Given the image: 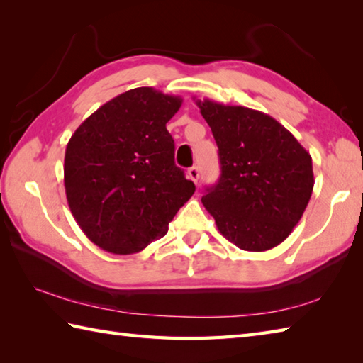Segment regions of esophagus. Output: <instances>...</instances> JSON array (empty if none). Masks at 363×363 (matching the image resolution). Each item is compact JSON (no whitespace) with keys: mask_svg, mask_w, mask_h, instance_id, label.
Listing matches in <instances>:
<instances>
[{"mask_svg":"<svg viewBox=\"0 0 363 363\" xmlns=\"http://www.w3.org/2000/svg\"><path fill=\"white\" fill-rule=\"evenodd\" d=\"M187 176H189V179H191V181H194V182L196 184V182H198V179H199V169H198V167H191V168H189Z\"/></svg>","mask_w":363,"mask_h":363,"instance_id":"1","label":"esophagus"}]
</instances>
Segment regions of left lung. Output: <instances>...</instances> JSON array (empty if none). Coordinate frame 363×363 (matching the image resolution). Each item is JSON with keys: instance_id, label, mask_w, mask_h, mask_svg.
<instances>
[{"instance_id": "left-lung-1", "label": "left lung", "mask_w": 363, "mask_h": 363, "mask_svg": "<svg viewBox=\"0 0 363 363\" xmlns=\"http://www.w3.org/2000/svg\"><path fill=\"white\" fill-rule=\"evenodd\" d=\"M218 146L221 174L201 201L223 237L243 251L282 243L313 190L312 157L269 115L196 99Z\"/></svg>"}]
</instances>
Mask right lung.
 <instances>
[{"mask_svg": "<svg viewBox=\"0 0 363 363\" xmlns=\"http://www.w3.org/2000/svg\"><path fill=\"white\" fill-rule=\"evenodd\" d=\"M181 96L138 87L112 98L74 130L65 150L68 207L89 240L134 254L159 240L195 194L174 164L167 123Z\"/></svg>", "mask_w": 363, "mask_h": 363, "instance_id": "1", "label": "right lung"}]
</instances>
